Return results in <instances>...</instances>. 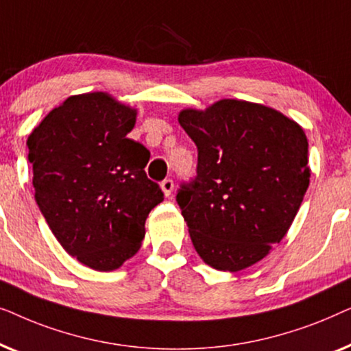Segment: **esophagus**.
Returning <instances> with one entry per match:
<instances>
[{"label": "esophagus", "instance_id": "obj_1", "mask_svg": "<svg viewBox=\"0 0 351 351\" xmlns=\"http://www.w3.org/2000/svg\"><path fill=\"white\" fill-rule=\"evenodd\" d=\"M161 190L162 193H165V196H169L172 193V190H174V182H172L171 179H166L161 182Z\"/></svg>", "mask_w": 351, "mask_h": 351}]
</instances>
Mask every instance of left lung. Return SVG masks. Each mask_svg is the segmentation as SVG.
I'll return each mask as SVG.
<instances>
[{
	"instance_id": "8db88e82",
	"label": "left lung",
	"mask_w": 351,
	"mask_h": 351,
	"mask_svg": "<svg viewBox=\"0 0 351 351\" xmlns=\"http://www.w3.org/2000/svg\"><path fill=\"white\" fill-rule=\"evenodd\" d=\"M179 123L198 147V176L177 203L204 263L241 271L286 237L310 185L308 141L267 105L222 99L184 108Z\"/></svg>"
}]
</instances>
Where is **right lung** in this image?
Here are the masks:
<instances>
[{
    "label": "right lung",
    "mask_w": 351,
    "mask_h": 351,
    "mask_svg": "<svg viewBox=\"0 0 351 351\" xmlns=\"http://www.w3.org/2000/svg\"><path fill=\"white\" fill-rule=\"evenodd\" d=\"M136 119V107L95 90L70 95L27 138L38 208L60 246L97 271L136 256L165 199L143 171L150 152L128 138Z\"/></svg>",
    "instance_id": "add662e5"
}]
</instances>
